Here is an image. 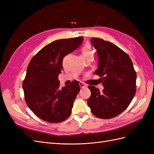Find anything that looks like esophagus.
<instances>
[{"label": "esophagus", "mask_w": 154, "mask_h": 154, "mask_svg": "<svg viewBox=\"0 0 154 154\" xmlns=\"http://www.w3.org/2000/svg\"><path fill=\"white\" fill-rule=\"evenodd\" d=\"M79 84H80V87L82 88H84L86 87V85L84 84V83H83L82 82H80V83H79Z\"/></svg>", "instance_id": "34e87169"}]
</instances>
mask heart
I'll return each instance as SVG.
<instances>
[{
  "label": "heart",
  "instance_id": "obj_1",
  "mask_svg": "<svg viewBox=\"0 0 154 154\" xmlns=\"http://www.w3.org/2000/svg\"><path fill=\"white\" fill-rule=\"evenodd\" d=\"M81 51L83 57H92L93 56V51L92 49L91 46L89 44H85L81 49Z\"/></svg>",
  "mask_w": 154,
  "mask_h": 154
}]
</instances>
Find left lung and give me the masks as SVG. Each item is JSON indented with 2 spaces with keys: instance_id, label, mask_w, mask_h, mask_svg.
Returning <instances> with one entry per match:
<instances>
[{
  "instance_id": "left-lung-1",
  "label": "left lung",
  "mask_w": 154,
  "mask_h": 154,
  "mask_svg": "<svg viewBox=\"0 0 154 154\" xmlns=\"http://www.w3.org/2000/svg\"><path fill=\"white\" fill-rule=\"evenodd\" d=\"M92 45L99 58L95 74L104 88L89 85L91 96L87 104L96 117L110 119L118 116L131 103L136 92V72L129 56L115 44L92 38Z\"/></svg>"
}]
</instances>
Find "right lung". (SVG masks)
Masks as SVG:
<instances>
[{
	"label": "right lung",
	"mask_w": 154,
	"mask_h": 154,
	"mask_svg": "<svg viewBox=\"0 0 154 154\" xmlns=\"http://www.w3.org/2000/svg\"><path fill=\"white\" fill-rule=\"evenodd\" d=\"M83 37L55 40L38 51L27 66L22 87L27 105L40 119L59 123L71 114L73 103L80 91L78 81L60 88L58 75L63 58L78 48Z\"/></svg>",
	"instance_id": "obj_1"
}]
</instances>
